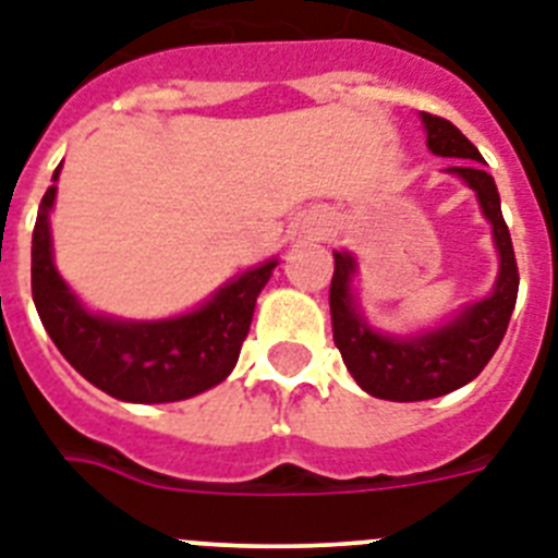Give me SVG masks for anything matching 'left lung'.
Segmentation results:
<instances>
[{
  "instance_id": "obj_1",
  "label": "left lung",
  "mask_w": 558,
  "mask_h": 558,
  "mask_svg": "<svg viewBox=\"0 0 558 558\" xmlns=\"http://www.w3.org/2000/svg\"><path fill=\"white\" fill-rule=\"evenodd\" d=\"M421 118L429 151L438 157L469 159L454 165L452 171L466 179L469 187L481 198L486 219L492 221L494 244L500 250V278L492 298L469 306L449 326L415 339H393L371 331L365 319L356 314L351 294L353 258L348 252H333V278L328 292L333 345L339 348L342 362L362 390L387 401L438 399L469 385L500 348L520 289V269L513 258L511 232L502 219L500 193L494 179L483 171L481 151L449 120L429 111H424Z\"/></svg>"
}]
</instances>
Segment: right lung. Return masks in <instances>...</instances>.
<instances>
[{"label":"right lung","mask_w":558,"mask_h":558,"mask_svg":"<svg viewBox=\"0 0 558 558\" xmlns=\"http://www.w3.org/2000/svg\"><path fill=\"white\" fill-rule=\"evenodd\" d=\"M61 165L52 173L58 179ZM47 187L33 227V303L64 360L86 381L120 401L162 404L205 393L230 376L250 333L252 312L278 260L230 280L198 312L165 323H120L95 317L66 289L52 266Z\"/></svg>","instance_id":"right-lung-1"}]
</instances>
